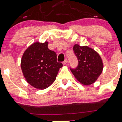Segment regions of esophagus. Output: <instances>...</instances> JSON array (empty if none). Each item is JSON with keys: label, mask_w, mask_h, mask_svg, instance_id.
I'll return each instance as SVG.
<instances>
[{"label": "esophagus", "mask_w": 122, "mask_h": 122, "mask_svg": "<svg viewBox=\"0 0 122 122\" xmlns=\"http://www.w3.org/2000/svg\"><path fill=\"white\" fill-rule=\"evenodd\" d=\"M67 63H68V60H67V59H66L64 60V61H63V64H64V65H65V64H67Z\"/></svg>", "instance_id": "esophagus-1"}]
</instances>
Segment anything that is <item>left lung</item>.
<instances>
[{"instance_id":"8db88e82","label":"left lung","mask_w":122,"mask_h":122,"mask_svg":"<svg viewBox=\"0 0 122 122\" xmlns=\"http://www.w3.org/2000/svg\"><path fill=\"white\" fill-rule=\"evenodd\" d=\"M73 51L77 56V67L70 68L76 79L83 85L94 83L102 72L103 65L102 59L94 50L87 46H80L76 44Z\"/></svg>"}]
</instances>
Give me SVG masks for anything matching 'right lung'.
<instances>
[{
    "label": "right lung",
    "instance_id": "1",
    "mask_svg": "<svg viewBox=\"0 0 122 122\" xmlns=\"http://www.w3.org/2000/svg\"><path fill=\"white\" fill-rule=\"evenodd\" d=\"M48 42L33 43L24 52L21 68L26 81L38 89H45L56 79L61 63L56 54L48 49Z\"/></svg>",
    "mask_w": 122,
    "mask_h": 122
}]
</instances>
